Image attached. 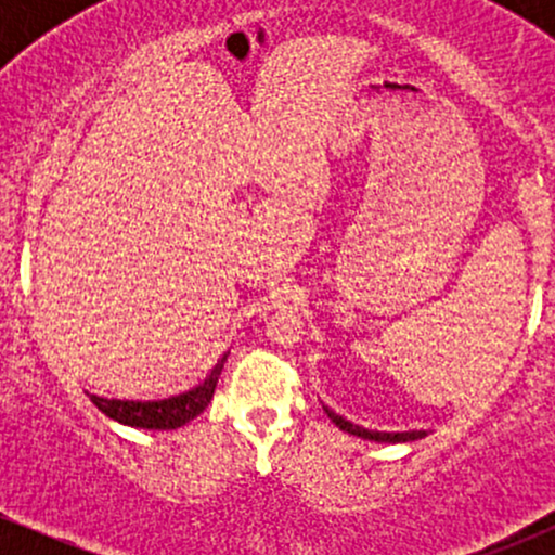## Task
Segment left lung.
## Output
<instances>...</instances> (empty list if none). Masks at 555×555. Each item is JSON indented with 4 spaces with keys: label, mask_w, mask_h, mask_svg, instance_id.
Returning <instances> with one entry per match:
<instances>
[{
    "label": "left lung",
    "mask_w": 555,
    "mask_h": 555,
    "mask_svg": "<svg viewBox=\"0 0 555 555\" xmlns=\"http://www.w3.org/2000/svg\"><path fill=\"white\" fill-rule=\"evenodd\" d=\"M323 410H326V415L334 420L336 425H339L341 430L352 433V436H360V438H367V441H386V443H401V441H417V438H425L428 436V430H404V433H386V430H367L362 428V425L352 423V420H347L344 415H336L331 406L323 404Z\"/></svg>",
    "instance_id": "1"
}]
</instances>
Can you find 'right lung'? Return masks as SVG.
<instances>
[{"label": "right lung", "mask_w": 555, "mask_h": 555, "mask_svg": "<svg viewBox=\"0 0 555 555\" xmlns=\"http://www.w3.org/2000/svg\"><path fill=\"white\" fill-rule=\"evenodd\" d=\"M224 360L227 354L219 360V365L214 367L211 375H208L201 386L190 388V391L177 393V397H169V399L132 401V399H106V397H99V393H88V397H91L93 404L99 406L106 417L117 420V423L132 425V428H149V430H175L206 410L208 401L214 399Z\"/></svg>", "instance_id": "obj_1"}]
</instances>
